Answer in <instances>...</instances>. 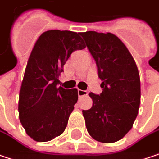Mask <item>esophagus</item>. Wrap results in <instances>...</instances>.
<instances>
[{
    "mask_svg": "<svg viewBox=\"0 0 159 159\" xmlns=\"http://www.w3.org/2000/svg\"><path fill=\"white\" fill-rule=\"evenodd\" d=\"M88 92L87 91H84V90H78V96L79 97H83L84 95H87Z\"/></svg>",
    "mask_w": 159,
    "mask_h": 159,
    "instance_id": "esophagus-1",
    "label": "esophagus"
}]
</instances>
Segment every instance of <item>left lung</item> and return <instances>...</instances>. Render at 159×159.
I'll return each mask as SVG.
<instances>
[{
  "label": "left lung",
  "mask_w": 159,
  "mask_h": 159,
  "mask_svg": "<svg viewBox=\"0 0 159 159\" xmlns=\"http://www.w3.org/2000/svg\"><path fill=\"white\" fill-rule=\"evenodd\" d=\"M96 62L102 93L89 95L93 105L83 110L89 134L111 143L132 129L141 102V81L134 59L126 46L111 33H81Z\"/></svg>",
  "instance_id": "8db88e82"
}]
</instances>
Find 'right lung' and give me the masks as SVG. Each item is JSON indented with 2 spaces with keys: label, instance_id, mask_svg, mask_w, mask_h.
<instances>
[{
  "label": "right lung",
  "instance_id": "obj_1",
  "mask_svg": "<svg viewBox=\"0 0 159 159\" xmlns=\"http://www.w3.org/2000/svg\"><path fill=\"white\" fill-rule=\"evenodd\" d=\"M81 33L49 30L33 48L19 93V119L33 140L44 142L61 134L78 100L77 89L57 87L72 52L83 50Z\"/></svg>",
  "mask_w": 159,
  "mask_h": 159
}]
</instances>
